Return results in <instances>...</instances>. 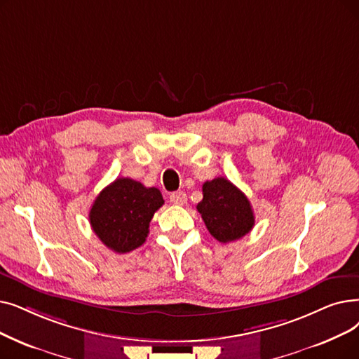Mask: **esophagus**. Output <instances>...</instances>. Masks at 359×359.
Wrapping results in <instances>:
<instances>
[{"label": "esophagus", "mask_w": 359, "mask_h": 359, "mask_svg": "<svg viewBox=\"0 0 359 359\" xmlns=\"http://www.w3.org/2000/svg\"><path fill=\"white\" fill-rule=\"evenodd\" d=\"M186 201H188V196H186V194L182 191L173 192L170 195V202L175 205H184Z\"/></svg>", "instance_id": "34e87169"}]
</instances>
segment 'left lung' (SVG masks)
I'll list each match as a JSON object with an SVG mask.
<instances>
[{"label":"left lung","instance_id":"1","mask_svg":"<svg viewBox=\"0 0 359 359\" xmlns=\"http://www.w3.org/2000/svg\"><path fill=\"white\" fill-rule=\"evenodd\" d=\"M202 201L196 205L211 236L229 243L248 235L255 224L251 202L235 184L217 177L202 184Z\"/></svg>","mask_w":359,"mask_h":359}]
</instances>
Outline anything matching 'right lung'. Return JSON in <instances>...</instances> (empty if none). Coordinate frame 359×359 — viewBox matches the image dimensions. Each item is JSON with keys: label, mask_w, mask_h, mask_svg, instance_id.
<instances>
[{"label": "right lung", "mask_w": 359, "mask_h": 359, "mask_svg": "<svg viewBox=\"0 0 359 359\" xmlns=\"http://www.w3.org/2000/svg\"><path fill=\"white\" fill-rule=\"evenodd\" d=\"M163 204L157 188H145L141 182L118 177L93 201L89 211L90 227L107 248L126 254L147 241L154 212Z\"/></svg>", "instance_id": "obj_1"}]
</instances>
